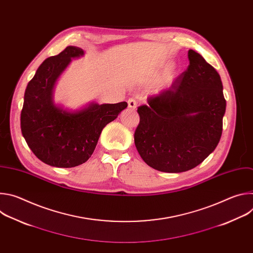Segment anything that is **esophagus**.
Segmentation results:
<instances>
[{"label": "esophagus", "instance_id": "34e87169", "mask_svg": "<svg viewBox=\"0 0 253 253\" xmlns=\"http://www.w3.org/2000/svg\"><path fill=\"white\" fill-rule=\"evenodd\" d=\"M128 107L132 110H135L137 108V101L134 98H130L128 100Z\"/></svg>", "mask_w": 253, "mask_h": 253}]
</instances>
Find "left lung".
<instances>
[{
  "instance_id": "8db88e82",
  "label": "left lung",
  "mask_w": 253,
  "mask_h": 253,
  "mask_svg": "<svg viewBox=\"0 0 253 253\" xmlns=\"http://www.w3.org/2000/svg\"><path fill=\"white\" fill-rule=\"evenodd\" d=\"M169 90L138 108L134 142L150 167L169 173L199 165L218 145L226 101L219 74L193 50Z\"/></svg>"
}]
</instances>
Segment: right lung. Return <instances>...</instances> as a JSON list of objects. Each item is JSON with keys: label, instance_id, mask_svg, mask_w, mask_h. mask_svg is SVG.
I'll list each match as a JSON object with an SVG mask.
<instances>
[{"label": "right lung", "instance_id": "add662e5", "mask_svg": "<svg viewBox=\"0 0 253 253\" xmlns=\"http://www.w3.org/2000/svg\"><path fill=\"white\" fill-rule=\"evenodd\" d=\"M84 50L68 46L46 59L28 83L21 112L22 134L33 153L42 162L59 168L85 163L93 154L103 128L127 107L126 102H91L70 110L54 101V89L63 72Z\"/></svg>", "mask_w": 253, "mask_h": 253}]
</instances>
